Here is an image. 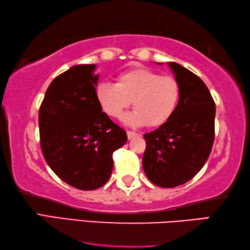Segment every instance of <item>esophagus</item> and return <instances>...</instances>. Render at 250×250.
Segmentation results:
<instances>
[{
    "mask_svg": "<svg viewBox=\"0 0 250 250\" xmlns=\"http://www.w3.org/2000/svg\"><path fill=\"white\" fill-rule=\"evenodd\" d=\"M141 135L140 134H137V133H135V132H130V130H127V137H128V140H133V138H135V137H140Z\"/></svg>",
    "mask_w": 250,
    "mask_h": 250,
    "instance_id": "obj_1",
    "label": "esophagus"
}]
</instances>
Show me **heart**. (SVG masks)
I'll return each instance as SVG.
<instances>
[{"label":"heart","mask_w":250,"mask_h":250,"mask_svg":"<svg viewBox=\"0 0 250 250\" xmlns=\"http://www.w3.org/2000/svg\"><path fill=\"white\" fill-rule=\"evenodd\" d=\"M95 96L102 109L115 118H120L133 101L135 110L124 117L125 124L159 126L174 114L181 86L173 76L162 75L147 67H136L118 74L116 84L98 83Z\"/></svg>","instance_id":"b5f03b06"}]
</instances>
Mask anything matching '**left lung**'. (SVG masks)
<instances>
[{
  "label": "left lung",
  "instance_id": "8db88e82",
  "mask_svg": "<svg viewBox=\"0 0 250 250\" xmlns=\"http://www.w3.org/2000/svg\"><path fill=\"white\" fill-rule=\"evenodd\" d=\"M167 65L178 81L181 96L169 120L144 135L143 168L155 185L171 188L190 181L205 165L214 143L216 106L197 75L175 62Z\"/></svg>",
  "mask_w": 250,
  "mask_h": 250
}]
</instances>
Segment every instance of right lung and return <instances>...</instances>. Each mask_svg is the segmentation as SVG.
<instances>
[{
    "label": "right lung",
    "mask_w": 250,
    "mask_h": 250,
    "mask_svg": "<svg viewBox=\"0 0 250 250\" xmlns=\"http://www.w3.org/2000/svg\"><path fill=\"white\" fill-rule=\"evenodd\" d=\"M95 69V64L74 65L55 77L39 114L45 161L63 182L82 190L108 181L113 153L127 141L125 130L102 112Z\"/></svg>",
    "instance_id": "1"
}]
</instances>
